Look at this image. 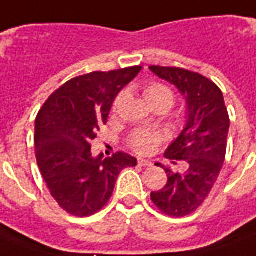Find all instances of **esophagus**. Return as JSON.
I'll use <instances>...</instances> for the list:
<instances>
[{"label":"esophagus","mask_w":256,"mask_h":256,"mask_svg":"<svg viewBox=\"0 0 256 256\" xmlns=\"http://www.w3.org/2000/svg\"><path fill=\"white\" fill-rule=\"evenodd\" d=\"M138 165L146 168V166H152V162L148 160V159H138Z\"/></svg>","instance_id":"34e87169"}]
</instances>
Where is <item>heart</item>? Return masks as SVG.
Here are the masks:
<instances>
[{
  "mask_svg": "<svg viewBox=\"0 0 256 256\" xmlns=\"http://www.w3.org/2000/svg\"><path fill=\"white\" fill-rule=\"evenodd\" d=\"M144 98L146 102L151 106H158V105H168L170 108L173 102H174V96L173 91L166 87V86L160 84V83H151L144 87ZM123 100H124V94L118 96V98L114 102L112 110L118 112L120 105H122ZM162 140V134L154 133V132H146V130H137L134 132L130 138H128V144L133 148L136 152L138 154H151L158 146L159 141Z\"/></svg>",
  "mask_w": 256,
  "mask_h": 256,
  "instance_id": "obj_1",
  "label": "heart"
}]
</instances>
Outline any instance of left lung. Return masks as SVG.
Returning <instances> with one entry per match:
<instances>
[{
  "mask_svg": "<svg viewBox=\"0 0 256 256\" xmlns=\"http://www.w3.org/2000/svg\"><path fill=\"white\" fill-rule=\"evenodd\" d=\"M158 78L176 86L187 105L183 132L166 150L165 156L187 162L184 173H168V183L151 192L152 202L165 215L183 218L200 208L212 190L226 156L230 128L220 88L202 74L182 68L150 66Z\"/></svg>",
  "mask_w": 256,
  "mask_h": 256,
  "instance_id": "left-lung-1",
  "label": "left lung"
}]
</instances>
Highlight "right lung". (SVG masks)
<instances>
[{"instance_id":"add662e5","label":"right lung","mask_w":256,"mask_h":256,"mask_svg":"<svg viewBox=\"0 0 256 256\" xmlns=\"http://www.w3.org/2000/svg\"><path fill=\"white\" fill-rule=\"evenodd\" d=\"M141 66L92 72L72 78L50 96L36 118L37 165L60 208L90 216L108 204L116 178L137 159L124 152L110 158L91 154V141L108 122L116 96Z\"/></svg>"}]
</instances>
